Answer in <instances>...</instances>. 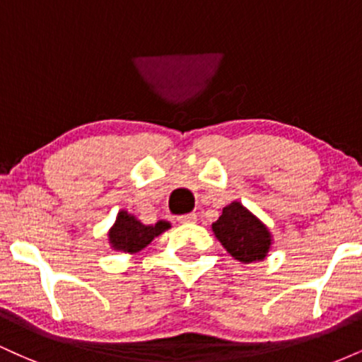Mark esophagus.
I'll return each mask as SVG.
<instances>
[{"instance_id":"34e87169","label":"esophagus","mask_w":362,"mask_h":362,"mask_svg":"<svg viewBox=\"0 0 362 362\" xmlns=\"http://www.w3.org/2000/svg\"><path fill=\"white\" fill-rule=\"evenodd\" d=\"M178 223H194L197 219V214L195 213H189V214H182L178 216Z\"/></svg>"}]
</instances>
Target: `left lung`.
Returning a JSON list of instances; mask_svg holds the SVG:
<instances>
[{
    "mask_svg": "<svg viewBox=\"0 0 362 362\" xmlns=\"http://www.w3.org/2000/svg\"><path fill=\"white\" fill-rule=\"evenodd\" d=\"M213 231L226 252L243 264L265 259L271 247L267 228L240 202L224 207L218 221L213 223Z\"/></svg>",
    "mask_w": 362,
    "mask_h": 362,
    "instance_id": "left-lung-1",
    "label": "left lung"
}]
</instances>
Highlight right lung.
I'll use <instances>...</instances> for the list:
<instances>
[{"instance_id": "obj_1", "label": "right lung", "mask_w": 362, "mask_h": 362, "mask_svg": "<svg viewBox=\"0 0 362 362\" xmlns=\"http://www.w3.org/2000/svg\"><path fill=\"white\" fill-rule=\"evenodd\" d=\"M168 228L170 224L167 221H158L156 224L146 226V224L138 221L134 216L127 214L126 211H120L117 221L109 233L110 245L120 252H138Z\"/></svg>"}]
</instances>
